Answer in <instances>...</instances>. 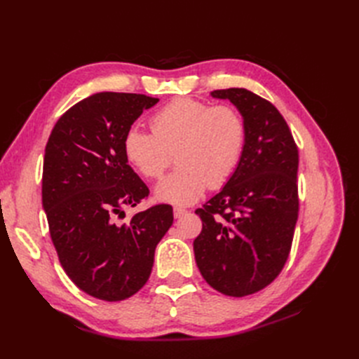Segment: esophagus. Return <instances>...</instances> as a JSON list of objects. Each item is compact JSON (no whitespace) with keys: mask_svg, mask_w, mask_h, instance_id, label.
<instances>
[{"mask_svg":"<svg viewBox=\"0 0 359 359\" xmlns=\"http://www.w3.org/2000/svg\"><path fill=\"white\" fill-rule=\"evenodd\" d=\"M186 212L187 211L181 208V206H175V208H173V217H175V219H180V217H182Z\"/></svg>","mask_w":359,"mask_h":359,"instance_id":"34e87169","label":"esophagus"}]
</instances>
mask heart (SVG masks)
I'll use <instances>...</instances> for the list:
<instances>
[{
  "label": "heart",
  "mask_w": 359,
  "mask_h": 359,
  "mask_svg": "<svg viewBox=\"0 0 359 359\" xmlns=\"http://www.w3.org/2000/svg\"><path fill=\"white\" fill-rule=\"evenodd\" d=\"M151 130L130 127L123 148L130 165L147 178H160L173 160L180 165L158 182L157 198L175 205L196 202L210 187L232 177L244 153V118L229 104L178 97L151 116Z\"/></svg>",
  "instance_id": "heart-1"
}]
</instances>
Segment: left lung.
Instances as JSON below:
<instances>
[{
  "label": "left lung",
  "instance_id": "8db88e82",
  "mask_svg": "<svg viewBox=\"0 0 359 359\" xmlns=\"http://www.w3.org/2000/svg\"><path fill=\"white\" fill-rule=\"evenodd\" d=\"M247 128L244 153L224 187L196 210L194 259L211 287L245 297L283 269L298 220V148L277 107L245 88L215 90Z\"/></svg>",
  "mask_w": 359,
  "mask_h": 359
}]
</instances>
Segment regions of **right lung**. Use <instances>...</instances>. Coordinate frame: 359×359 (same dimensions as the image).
Returning <instances> with one entry per match:
<instances>
[{
	"label": "right lung",
	"instance_id": "1",
	"mask_svg": "<svg viewBox=\"0 0 359 359\" xmlns=\"http://www.w3.org/2000/svg\"><path fill=\"white\" fill-rule=\"evenodd\" d=\"M157 102L97 93L58 119L46 144L41 202L52 243L73 283L103 301H123L147 283L156 247L173 223L170 205L119 222L149 193L128 166L123 139Z\"/></svg>",
	"mask_w": 359,
	"mask_h": 359
}]
</instances>
